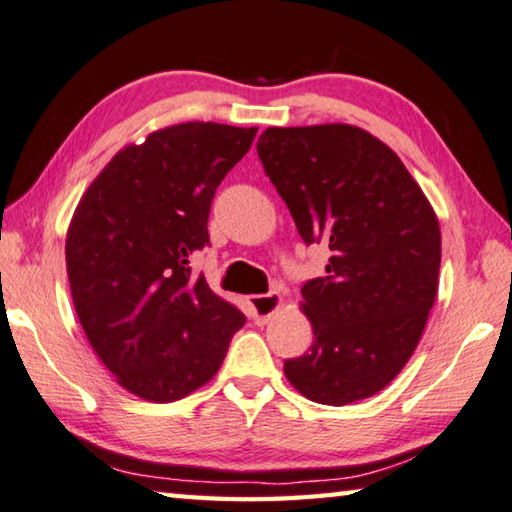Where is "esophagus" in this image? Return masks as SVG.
<instances>
[{"label": "esophagus", "instance_id": "34e87169", "mask_svg": "<svg viewBox=\"0 0 512 512\" xmlns=\"http://www.w3.org/2000/svg\"><path fill=\"white\" fill-rule=\"evenodd\" d=\"M282 305V298L277 291L266 293V296H250V307H253V318L257 325H266L268 320L273 318V314Z\"/></svg>", "mask_w": 512, "mask_h": 512}]
</instances>
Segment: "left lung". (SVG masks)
Instances as JSON below:
<instances>
[{
  "mask_svg": "<svg viewBox=\"0 0 512 512\" xmlns=\"http://www.w3.org/2000/svg\"><path fill=\"white\" fill-rule=\"evenodd\" d=\"M259 160L305 244L329 246L302 284L314 343L284 361L309 400L343 406L391 384L438 291L440 228L427 196L377 137L348 124L266 128Z\"/></svg>",
  "mask_w": 512,
  "mask_h": 512,
  "instance_id": "1",
  "label": "left lung"
}]
</instances>
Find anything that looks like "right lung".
Masks as SVG:
<instances>
[{
  "label": "right lung",
  "instance_id": "right-lung-1",
  "mask_svg": "<svg viewBox=\"0 0 512 512\" xmlns=\"http://www.w3.org/2000/svg\"><path fill=\"white\" fill-rule=\"evenodd\" d=\"M257 128L187 121L126 146L83 194L65 259L76 314L126 391L180 400L221 368L246 316L192 273L212 198Z\"/></svg>",
  "mask_w": 512,
  "mask_h": 512
}]
</instances>
